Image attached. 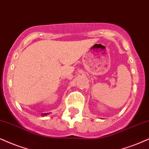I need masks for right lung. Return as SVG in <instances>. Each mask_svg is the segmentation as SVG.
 I'll return each instance as SVG.
<instances>
[{"mask_svg": "<svg viewBox=\"0 0 149 149\" xmlns=\"http://www.w3.org/2000/svg\"><path fill=\"white\" fill-rule=\"evenodd\" d=\"M47 114H48V113H43V114H42V115H43H43H47Z\"/></svg>", "mask_w": 149, "mask_h": 149, "instance_id": "1", "label": "right lung"}]
</instances>
